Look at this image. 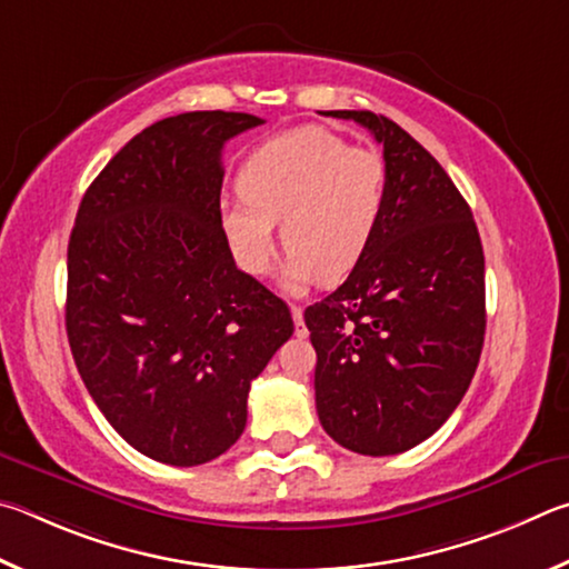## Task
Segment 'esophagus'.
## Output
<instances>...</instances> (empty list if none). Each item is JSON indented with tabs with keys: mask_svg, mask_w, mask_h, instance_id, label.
<instances>
[{
	"mask_svg": "<svg viewBox=\"0 0 569 569\" xmlns=\"http://www.w3.org/2000/svg\"><path fill=\"white\" fill-rule=\"evenodd\" d=\"M292 320H295V332H297V337H307L305 312H302L300 305H292Z\"/></svg>",
	"mask_w": 569,
	"mask_h": 569,
	"instance_id": "esophagus-1",
	"label": "esophagus"
}]
</instances>
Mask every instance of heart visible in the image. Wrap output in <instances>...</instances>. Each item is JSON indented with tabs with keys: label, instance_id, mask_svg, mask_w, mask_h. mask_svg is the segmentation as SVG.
<instances>
[{
	"label": "heart",
	"instance_id": "heart-1",
	"mask_svg": "<svg viewBox=\"0 0 569 569\" xmlns=\"http://www.w3.org/2000/svg\"><path fill=\"white\" fill-rule=\"evenodd\" d=\"M387 162L370 147H350L325 127L269 137L239 169V199L222 204V232L237 264L262 277L282 229V287L302 292L317 279H340L360 262L380 224Z\"/></svg>",
	"mask_w": 569,
	"mask_h": 569
}]
</instances>
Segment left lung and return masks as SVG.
<instances>
[{
  "mask_svg": "<svg viewBox=\"0 0 569 569\" xmlns=\"http://www.w3.org/2000/svg\"><path fill=\"white\" fill-rule=\"evenodd\" d=\"M385 149L387 199L370 247L337 290L305 310L315 402L347 450H412L447 422L485 342V254L460 189L392 119L337 109Z\"/></svg>",
  "mask_w": 569,
  "mask_h": 569,
  "instance_id": "8db88e82",
  "label": "left lung"
}]
</instances>
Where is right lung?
<instances>
[{
  "label": "right lung",
  "mask_w": 569,
  "mask_h": 569,
  "mask_svg": "<svg viewBox=\"0 0 569 569\" xmlns=\"http://www.w3.org/2000/svg\"><path fill=\"white\" fill-rule=\"evenodd\" d=\"M264 124L184 112L119 149L82 197L67 247V337L107 422L157 462L232 447L254 377L295 332L277 295L237 269L219 219L227 139Z\"/></svg>",
  "instance_id": "right-lung-1"
}]
</instances>
